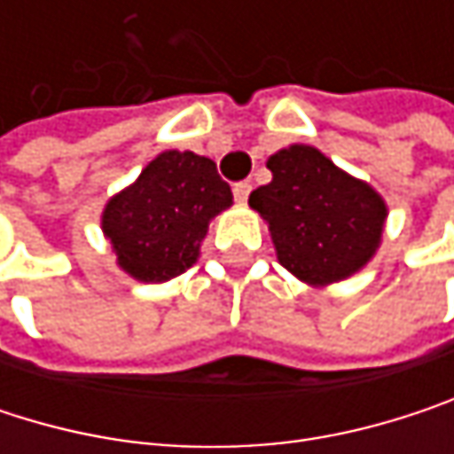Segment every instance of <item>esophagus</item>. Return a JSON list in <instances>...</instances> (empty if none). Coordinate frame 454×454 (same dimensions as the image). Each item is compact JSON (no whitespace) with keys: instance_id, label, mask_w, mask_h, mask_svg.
Returning a JSON list of instances; mask_svg holds the SVG:
<instances>
[{"instance_id":"esophagus-1","label":"esophagus","mask_w":454,"mask_h":454,"mask_svg":"<svg viewBox=\"0 0 454 454\" xmlns=\"http://www.w3.org/2000/svg\"><path fill=\"white\" fill-rule=\"evenodd\" d=\"M249 192H252V184H249V181H239V184H233V197H236L239 202H247Z\"/></svg>"}]
</instances>
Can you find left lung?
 <instances>
[{
  "instance_id": "8db88e82",
  "label": "left lung",
  "mask_w": 454,
  "mask_h": 454,
  "mask_svg": "<svg viewBox=\"0 0 454 454\" xmlns=\"http://www.w3.org/2000/svg\"><path fill=\"white\" fill-rule=\"evenodd\" d=\"M268 170L273 181L254 189L249 205L268 221L286 270L308 284H331L373 257L387 205L368 184L305 144L276 152Z\"/></svg>"
}]
</instances>
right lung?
I'll list each match as a JSON object with an SVG mask.
<instances>
[{
  "label": "right lung",
  "instance_id": "add662e5",
  "mask_svg": "<svg viewBox=\"0 0 454 454\" xmlns=\"http://www.w3.org/2000/svg\"><path fill=\"white\" fill-rule=\"evenodd\" d=\"M231 202V186L213 160L173 149L107 202L102 228L126 273L160 284L197 262L207 223Z\"/></svg>",
  "mask_w": 454,
  "mask_h": 454
}]
</instances>
